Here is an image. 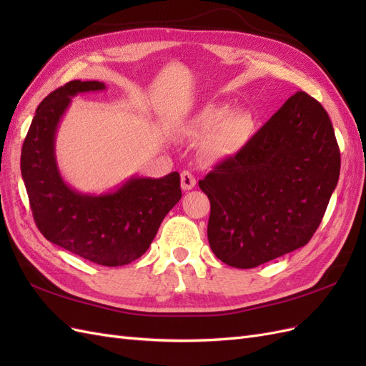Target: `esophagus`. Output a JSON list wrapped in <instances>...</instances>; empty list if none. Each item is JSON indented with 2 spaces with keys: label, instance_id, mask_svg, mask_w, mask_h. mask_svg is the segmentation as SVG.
<instances>
[{
  "label": "esophagus",
  "instance_id": "esophagus-1",
  "mask_svg": "<svg viewBox=\"0 0 366 366\" xmlns=\"http://www.w3.org/2000/svg\"><path fill=\"white\" fill-rule=\"evenodd\" d=\"M180 180H182V187H183L184 191L194 189L195 183H197L195 175L192 172H189V171H183L182 175H180Z\"/></svg>",
  "mask_w": 366,
  "mask_h": 366
}]
</instances>
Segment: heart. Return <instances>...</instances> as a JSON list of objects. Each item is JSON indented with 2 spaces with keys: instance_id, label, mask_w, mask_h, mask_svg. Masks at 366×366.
<instances>
[{
  "instance_id": "heart-1",
  "label": "heart",
  "mask_w": 366,
  "mask_h": 366,
  "mask_svg": "<svg viewBox=\"0 0 366 366\" xmlns=\"http://www.w3.org/2000/svg\"><path fill=\"white\" fill-rule=\"evenodd\" d=\"M253 131V119L249 113L232 114L227 105H209L192 120L187 132L192 136H207L214 132L209 148L217 157H229L246 145Z\"/></svg>"
}]
</instances>
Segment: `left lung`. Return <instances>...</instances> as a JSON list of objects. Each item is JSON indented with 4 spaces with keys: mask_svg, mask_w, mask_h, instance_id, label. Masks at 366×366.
<instances>
[{
    "mask_svg": "<svg viewBox=\"0 0 366 366\" xmlns=\"http://www.w3.org/2000/svg\"><path fill=\"white\" fill-rule=\"evenodd\" d=\"M339 172L327 112L315 97L295 93L235 156L198 182L210 202L207 239L215 257L253 269L305 246Z\"/></svg>",
    "mask_w": 366,
    "mask_h": 366,
    "instance_id": "left-lung-1",
    "label": "left lung"
}]
</instances>
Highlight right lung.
Returning a JSON list of instances; mask_svg holds the SVG:
<instances>
[{
    "label": "right lung",
    "instance_id": "1",
    "mask_svg": "<svg viewBox=\"0 0 366 366\" xmlns=\"http://www.w3.org/2000/svg\"><path fill=\"white\" fill-rule=\"evenodd\" d=\"M105 90L104 82L71 81L39 104L21 149V174L33 219L53 244L107 267L129 264L148 250L166 214L182 198L180 175L132 177L104 195L65 184L54 159L59 120L77 93Z\"/></svg>",
    "mask_w": 366,
    "mask_h": 366
}]
</instances>
